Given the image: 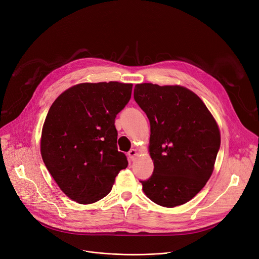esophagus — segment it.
Returning <instances> with one entry per match:
<instances>
[{"label": "esophagus", "mask_w": 259, "mask_h": 259, "mask_svg": "<svg viewBox=\"0 0 259 259\" xmlns=\"http://www.w3.org/2000/svg\"><path fill=\"white\" fill-rule=\"evenodd\" d=\"M136 155H137V151H136L135 149H132V150H130V151L128 152V156H129V158H130L131 160H134V158H135Z\"/></svg>", "instance_id": "34e87169"}]
</instances>
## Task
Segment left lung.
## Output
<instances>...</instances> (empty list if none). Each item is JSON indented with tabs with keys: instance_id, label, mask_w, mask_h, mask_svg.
I'll use <instances>...</instances> for the list:
<instances>
[{
	"instance_id": "1",
	"label": "left lung",
	"mask_w": 259,
	"mask_h": 259,
	"mask_svg": "<svg viewBox=\"0 0 259 259\" xmlns=\"http://www.w3.org/2000/svg\"><path fill=\"white\" fill-rule=\"evenodd\" d=\"M134 100L150 121L153 175L143 184L155 203L175 207L192 199L206 184L220 149V132L202 100L180 85L140 83Z\"/></svg>"
}]
</instances>
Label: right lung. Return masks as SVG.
<instances>
[{
	"label": "right lung",
	"mask_w": 259,
	"mask_h": 259,
	"mask_svg": "<svg viewBox=\"0 0 259 259\" xmlns=\"http://www.w3.org/2000/svg\"><path fill=\"white\" fill-rule=\"evenodd\" d=\"M131 92V83H80L61 94L51 106L42 129L41 155L72 200L82 204L100 200L128 166L126 155L117 151L114 120Z\"/></svg>",
	"instance_id": "add662e5"
}]
</instances>
